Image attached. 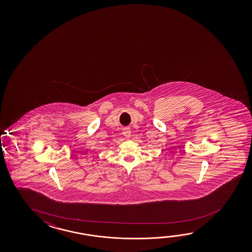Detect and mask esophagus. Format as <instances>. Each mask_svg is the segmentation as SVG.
Instances as JSON below:
<instances>
[{
    "label": "esophagus",
    "instance_id": "esophagus-1",
    "mask_svg": "<svg viewBox=\"0 0 252 252\" xmlns=\"http://www.w3.org/2000/svg\"><path fill=\"white\" fill-rule=\"evenodd\" d=\"M123 134H124V136L126 137V138H129V137L131 136V130H130V128L125 127L124 129H123Z\"/></svg>",
    "mask_w": 252,
    "mask_h": 252
}]
</instances>
